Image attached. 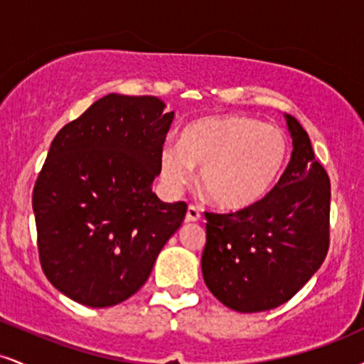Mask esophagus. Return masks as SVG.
Returning a JSON list of instances; mask_svg holds the SVG:
<instances>
[{
  "instance_id": "34e87169",
  "label": "esophagus",
  "mask_w": 364,
  "mask_h": 364,
  "mask_svg": "<svg viewBox=\"0 0 364 364\" xmlns=\"http://www.w3.org/2000/svg\"><path fill=\"white\" fill-rule=\"evenodd\" d=\"M200 217H202V214H200L198 208H196L195 205L188 207V210H186V223H196V220H198Z\"/></svg>"
}]
</instances>
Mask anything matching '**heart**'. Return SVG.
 <instances>
[{
	"label": "heart",
	"instance_id": "heart-1",
	"mask_svg": "<svg viewBox=\"0 0 364 364\" xmlns=\"http://www.w3.org/2000/svg\"><path fill=\"white\" fill-rule=\"evenodd\" d=\"M289 156V140L279 127L250 116L225 114L195 119L179 145L166 144L159 171L176 193L200 168V185L223 208H246L270 191Z\"/></svg>",
	"mask_w": 364,
	"mask_h": 364
}]
</instances>
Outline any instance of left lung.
I'll return each instance as SVG.
<instances>
[{"label": "left lung", "instance_id": "left-lung-1", "mask_svg": "<svg viewBox=\"0 0 364 364\" xmlns=\"http://www.w3.org/2000/svg\"><path fill=\"white\" fill-rule=\"evenodd\" d=\"M286 121L292 154L277 185L237 212H205L203 281L220 303L240 313L289 301L328 252V174L299 121L289 114Z\"/></svg>", "mask_w": 364, "mask_h": 364}]
</instances>
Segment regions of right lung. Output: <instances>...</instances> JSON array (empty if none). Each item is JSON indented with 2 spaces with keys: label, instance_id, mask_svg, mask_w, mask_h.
Wrapping results in <instances>:
<instances>
[{
  "label": "right lung",
  "instance_id": "1",
  "mask_svg": "<svg viewBox=\"0 0 364 364\" xmlns=\"http://www.w3.org/2000/svg\"><path fill=\"white\" fill-rule=\"evenodd\" d=\"M154 95L109 94L54 136L32 195L49 282L90 308L114 306L147 282L186 203L152 191L174 112Z\"/></svg>",
  "mask_w": 364,
  "mask_h": 364
}]
</instances>
